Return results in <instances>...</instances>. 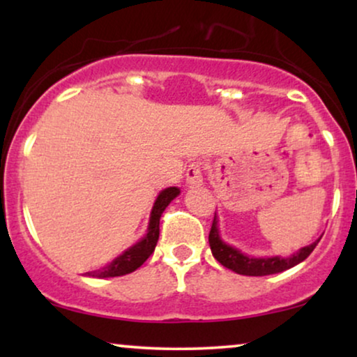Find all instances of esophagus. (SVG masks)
Segmentation results:
<instances>
[{"instance_id":"1","label":"esophagus","mask_w":357,"mask_h":357,"mask_svg":"<svg viewBox=\"0 0 357 357\" xmlns=\"http://www.w3.org/2000/svg\"><path fill=\"white\" fill-rule=\"evenodd\" d=\"M203 183V174H202V165L192 164L187 169V185L188 187H198Z\"/></svg>"}]
</instances>
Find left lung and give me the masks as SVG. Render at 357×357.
Here are the masks:
<instances>
[{"label":"left lung","mask_w":357,"mask_h":357,"mask_svg":"<svg viewBox=\"0 0 357 357\" xmlns=\"http://www.w3.org/2000/svg\"><path fill=\"white\" fill-rule=\"evenodd\" d=\"M320 241V238H319ZM319 241L310 243L304 248H301L299 252H296L294 255L282 258V257H265V258H253L248 257L241 250H237L236 247L229 245L219 237V229H218V216L214 213L213 226L209 231V247H211L213 257L221 263L222 266L229 268V270L238 273V275L245 276H266V275H275V273H281L289 268L296 266L297 263L304 261L307 257L314 252Z\"/></svg>","instance_id":"8db88e82"}]
</instances>
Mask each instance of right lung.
<instances>
[{
    "label": "right lung",
    "instance_id": "right-lung-1",
    "mask_svg": "<svg viewBox=\"0 0 357 357\" xmlns=\"http://www.w3.org/2000/svg\"><path fill=\"white\" fill-rule=\"evenodd\" d=\"M180 190L177 187H169L162 190L159 193L158 199H155L153 211H151L149 218V226L146 236L141 238L139 242H136L133 247H130L128 250H125L120 257H116L110 265H107L102 270H96L91 273H86L87 276L92 278H114V276H123L128 273H133L135 270L143 265V263L151 257V253L154 252L155 243L159 241V221L162 216L164 209L169 206V203L177 197Z\"/></svg>",
    "mask_w": 357,
    "mask_h": 357
}]
</instances>
